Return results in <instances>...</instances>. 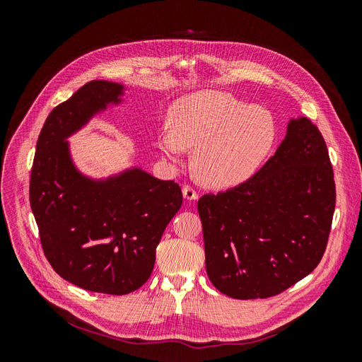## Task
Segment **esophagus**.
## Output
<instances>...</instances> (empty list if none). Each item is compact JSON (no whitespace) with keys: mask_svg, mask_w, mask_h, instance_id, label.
Segmentation results:
<instances>
[{"mask_svg":"<svg viewBox=\"0 0 362 362\" xmlns=\"http://www.w3.org/2000/svg\"><path fill=\"white\" fill-rule=\"evenodd\" d=\"M182 194H184V198L187 199V201L198 199V193H196V190L193 187H190V185H184V187H182Z\"/></svg>","mask_w":362,"mask_h":362,"instance_id":"esophagus-1","label":"esophagus"}]
</instances>
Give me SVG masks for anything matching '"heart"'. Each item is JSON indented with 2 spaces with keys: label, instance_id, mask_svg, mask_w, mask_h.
Instances as JSON below:
<instances>
[{
  "label": "heart",
  "instance_id": "obj_1",
  "mask_svg": "<svg viewBox=\"0 0 362 362\" xmlns=\"http://www.w3.org/2000/svg\"><path fill=\"white\" fill-rule=\"evenodd\" d=\"M168 120L158 136L160 151L177 160L185 149H194L193 170L211 187H231L250 178L278 137L269 108L217 90L180 98Z\"/></svg>",
  "mask_w": 362,
  "mask_h": 362
}]
</instances>
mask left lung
Masks as SVG:
<instances>
[{"label":"left lung","mask_w":362,"mask_h":362,"mask_svg":"<svg viewBox=\"0 0 362 362\" xmlns=\"http://www.w3.org/2000/svg\"><path fill=\"white\" fill-rule=\"evenodd\" d=\"M334 210L325 139L310 119H290L286 139L254 177L199 199L208 278L234 299L282 293L320 262Z\"/></svg>","instance_id":"1"}]
</instances>
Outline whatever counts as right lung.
<instances>
[{
  "mask_svg": "<svg viewBox=\"0 0 362 362\" xmlns=\"http://www.w3.org/2000/svg\"><path fill=\"white\" fill-rule=\"evenodd\" d=\"M122 84L93 80L47 117L30 178V205L43 254L74 286L128 294L144 286L156 249L182 204L180 185L140 168L104 180L78 170L68 137L110 104L122 103Z\"/></svg>",
  "mask_w": 362,
  "mask_h": 362,
  "instance_id": "1",
  "label": "right lung"
}]
</instances>
